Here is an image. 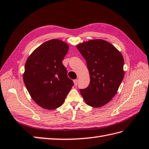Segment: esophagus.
Here are the masks:
<instances>
[{"mask_svg":"<svg viewBox=\"0 0 149 149\" xmlns=\"http://www.w3.org/2000/svg\"><path fill=\"white\" fill-rule=\"evenodd\" d=\"M73 82H74V85L77 86V84H78V80H73Z\"/></svg>","mask_w":149,"mask_h":149,"instance_id":"obj_1","label":"esophagus"}]
</instances>
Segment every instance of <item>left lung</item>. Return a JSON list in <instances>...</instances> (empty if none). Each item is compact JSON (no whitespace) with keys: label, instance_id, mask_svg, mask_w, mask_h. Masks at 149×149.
Masks as SVG:
<instances>
[{"label":"left lung","instance_id":"8db88e82","mask_svg":"<svg viewBox=\"0 0 149 149\" xmlns=\"http://www.w3.org/2000/svg\"><path fill=\"white\" fill-rule=\"evenodd\" d=\"M85 59L90 74V84L80 94L85 103L94 108L110 102L124 76V61L121 53L103 39H91L77 45Z\"/></svg>","mask_w":149,"mask_h":149}]
</instances>
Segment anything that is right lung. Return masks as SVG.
Listing matches in <instances>:
<instances>
[{"label":"right lung","mask_w":149,"mask_h":149,"mask_svg":"<svg viewBox=\"0 0 149 149\" xmlns=\"http://www.w3.org/2000/svg\"><path fill=\"white\" fill-rule=\"evenodd\" d=\"M68 49L65 42L51 39L35 49L25 62V87L36 103L47 110L63 104L74 85L62 62Z\"/></svg>","instance_id":"1"}]
</instances>
